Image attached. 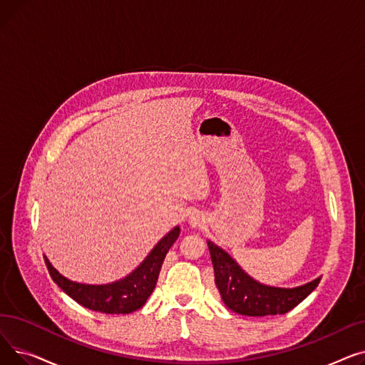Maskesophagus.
Returning a JSON list of instances; mask_svg holds the SVG:
<instances>
[{
    "mask_svg": "<svg viewBox=\"0 0 365 365\" xmlns=\"http://www.w3.org/2000/svg\"><path fill=\"white\" fill-rule=\"evenodd\" d=\"M189 223L192 225L194 227H197V226H201L202 223H204V217L200 215V213H192L189 216Z\"/></svg>",
    "mask_w": 365,
    "mask_h": 365,
    "instance_id": "1",
    "label": "esophagus"
}]
</instances>
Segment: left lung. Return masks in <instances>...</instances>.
Segmentation results:
<instances>
[{"instance_id":"left-lung-1","label":"left lung","mask_w":365,"mask_h":365,"mask_svg":"<svg viewBox=\"0 0 365 365\" xmlns=\"http://www.w3.org/2000/svg\"><path fill=\"white\" fill-rule=\"evenodd\" d=\"M215 267V282L229 309L247 317L282 315L308 297L321 281L317 278L294 289L264 285L247 275L223 248L207 241Z\"/></svg>"}]
</instances>
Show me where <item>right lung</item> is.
I'll use <instances>...</instances> for the list:
<instances>
[{
	"mask_svg": "<svg viewBox=\"0 0 365 365\" xmlns=\"http://www.w3.org/2000/svg\"><path fill=\"white\" fill-rule=\"evenodd\" d=\"M179 234L180 227H173L130 275L102 285L71 281L57 272L46 256L44 260L53 281L84 308L102 314H131L142 308L155 289L163 262Z\"/></svg>",
	"mask_w": 365,
	"mask_h": 365,
	"instance_id": "1",
	"label": "right lung"
}]
</instances>
